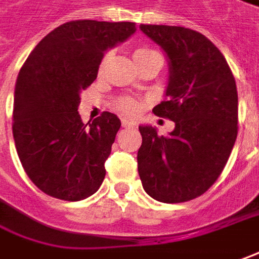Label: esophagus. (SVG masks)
<instances>
[{"label": "esophagus", "mask_w": 259, "mask_h": 259, "mask_svg": "<svg viewBox=\"0 0 259 259\" xmlns=\"http://www.w3.org/2000/svg\"><path fill=\"white\" fill-rule=\"evenodd\" d=\"M122 124L123 127H126V129H133V127H136V123L132 122V120H126V119H123Z\"/></svg>", "instance_id": "esophagus-1"}]
</instances>
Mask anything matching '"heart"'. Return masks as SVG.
Segmentation results:
<instances>
[{"instance_id": "heart-1", "label": "heart", "mask_w": 259, "mask_h": 259, "mask_svg": "<svg viewBox=\"0 0 259 259\" xmlns=\"http://www.w3.org/2000/svg\"><path fill=\"white\" fill-rule=\"evenodd\" d=\"M153 54H157V52L150 48L142 47V48H139L135 51V59H136V62H139V61L144 59L146 56L153 55ZM110 58H112V52H106V54L103 55L99 65V73H102V72L105 70L106 65L109 63V61H110ZM115 106L119 112H122L124 115H135L137 110H139V105H137L136 100L133 99V98H127V96L119 98V99L116 100Z\"/></svg>"}]
</instances>
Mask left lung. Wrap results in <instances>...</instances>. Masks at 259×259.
I'll use <instances>...</instances> for the list:
<instances>
[{
  "label": "left lung",
  "mask_w": 259,
  "mask_h": 259,
  "mask_svg": "<svg viewBox=\"0 0 259 259\" xmlns=\"http://www.w3.org/2000/svg\"><path fill=\"white\" fill-rule=\"evenodd\" d=\"M140 29L170 59L166 99L154 115L176 123L167 136L140 126L139 176L146 193L161 203L204 194L223 173L238 133V93L224 55L203 33L170 25Z\"/></svg>",
  "instance_id": "left-lung-1"
}]
</instances>
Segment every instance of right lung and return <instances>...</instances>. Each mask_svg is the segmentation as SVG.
Listing matches in <instances>:
<instances>
[{
	"instance_id": "obj_1",
	"label": "right lung",
	"mask_w": 259,
	"mask_h": 259,
	"mask_svg": "<svg viewBox=\"0 0 259 259\" xmlns=\"http://www.w3.org/2000/svg\"><path fill=\"white\" fill-rule=\"evenodd\" d=\"M135 31V22L69 21L49 32L22 65L12 135L25 173L45 194L79 201L100 187L120 120L103 112L83 124L79 95L96 79L107 49Z\"/></svg>"
}]
</instances>
